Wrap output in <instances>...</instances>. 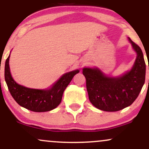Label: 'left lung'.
I'll return each instance as SVG.
<instances>
[{"instance_id": "1", "label": "left lung", "mask_w": 149, "mask_h": 149, "mask_svg": "<svg viewBox=\"0 0 149 149\" xmlns=\"http://www.w3.org/2000/svg\"><path fill=\"white\" fill-rule=\"evenodd\" d=\"M136 58L130 71L119 77H109L97 68H84L89 100L104 111H118L130 106L139 96L145 82L146 64L139 45L128 38Z\"/></svg>"}]
</instances>
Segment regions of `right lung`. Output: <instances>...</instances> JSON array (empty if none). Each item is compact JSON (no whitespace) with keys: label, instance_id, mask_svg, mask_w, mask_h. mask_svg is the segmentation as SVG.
Instances as JSON below:
<instances>
[{"label":"right lung","instance_id":"add662e5","mask_svg":"<svg viewBox=\"0 0 149 149\" xmlns=\"http://www.w3.org/2000/svg\"><path fill=\"white\" fill-rule=\"evenodd\" d=\"M10 56L5 65V79L12 97L21 107L34 112H45L52 110L61 103L64 91L73 76L79 73L75 70L63 75L47 90H38L26 88L19 85L11 76L9 66Z\"/></svg>","mask_w":149,"mask_h":149}]
</instances>
